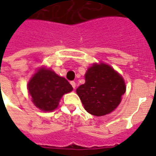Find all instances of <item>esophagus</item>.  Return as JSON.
<instances>
[{"label":"esophagus","mask_w":156,"mask_h":156,"mask_svg":"<svg viewBox=\"0 0 156 156\" xmlns=\"http://www.w3.org/2000/svg\"><path fill=\"white\" fill-rule=\"evenodd\" d=\"M70 83H71L72 87H73V88H75V87H76V83H75L74 81H72L70 82Z\"/></svg>","instance_id":"esophagus-1"}]
</instances>
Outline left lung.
I'll list each match as a JSON object with an SVG mask.
<instances>
[{"label": "left lung", "instance_id": "obj_1", "mask_svg": "<svg viewBox=\"0 0 156 156\" xmlns=\"http://www.w3.org/2000/svg\"><path fill=\"white\" fill-rule=\"evenodd\" d=\"M85 81L76 92L85 110L95 116L115 110L125 93L124 79L108 65H93L85 74Z\"/></svg>", "mask_w": 156, "mask_h": 156}]
</instances>
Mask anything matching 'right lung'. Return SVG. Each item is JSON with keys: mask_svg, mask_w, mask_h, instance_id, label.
<instances>
[{"mask_svg": "<svg viewBox=\"0 0 156 156\" xmlns=\"http://www.w3.org/2000/svg\"><path fill=\"white\" fill-rule=\"evenodd\" d=\"M72 90L73 87L67 79L43 68L32 77L28 83L33 104L43 111L54 110L62 96Z\"/></svg>", "mask_w": 156, "mask_h": 156, "instance_id": "1", "label": "right lung"}]
</instances>
